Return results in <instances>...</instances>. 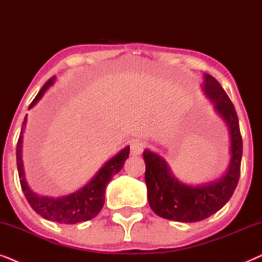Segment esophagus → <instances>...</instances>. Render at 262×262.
<instances>
[{
	"instance_id": "obj_1",
	"label": "esophagus",
	"mask_w": 262,
	"mask_h": 262,
	"mask_svg": "<svg viewBox=\"0 0 262 262\" xmlns=\"http://www.w3.org/2000/svg\"><path fill=\"white\" fill-rule=\"evenodd\" d=\"M143 148H144L143 142L138 141V139H134V141H131L130 149H131V154L134 156H137V155H139V154H142Z\"/></svg>"
}]
</instances>
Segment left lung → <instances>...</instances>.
Instances as JSON below:
<instances>
[{
    "label": "left lung",
    "mask_w": 262,
    "mask_h": 262,
    "mask_svg": "<svg viewBox=\"0 0 262 262\" xmlns=\"http://www.w3.org/2000/svg\"><path fill=\"white\" fill-rule=\"evenodd\" d=\"M203 89L214 108L228 124L231 138V160L227 174L203 186H188L173 177L169 167L157 154L144 150L145 182L149 205L157 216L170 221L193 223L216 213L231 198L239 179L242 136L231 100L216 78L204 75Z\"/></svg>",
    "instance_id": "left-lung-1"
}]
</instances>
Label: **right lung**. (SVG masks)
Returning <instances> with one entry per match:
<instances>
[{"label": "right lung", "instance_id": "right-lung-1", "mask_svg": "<svg viewBox=\"0 0 262 262\" xmlns=\"http://www.w3.org/2000/svg\"><path fill=\"white\" fill-rule=\"evenodd\" d=\"M55 82V77H51L46 83L42 85L38 95L30 105L32 108L39 101L46 89ZM25 125H26V117L21 127V132L16 144V164L19 171L20 185L23 192L26 196L28 204L38 214L48 221L57 222L60 224H75L80 222H85L94 218L101 211L103 203H105V192L107 185L110 184L111 179L118 174L123 168L125 161L127 160L130 154V146H126L121 151L106 162L98 174L93 178V180L85 185L83 188L78 189L77 192L71 193L69 195L59 196V198H50V196H40L28 187L26 179L24 174L23 156V134Z\"/></svg>", "mask_w": 262, "mask_h": 262}]
</instances>
